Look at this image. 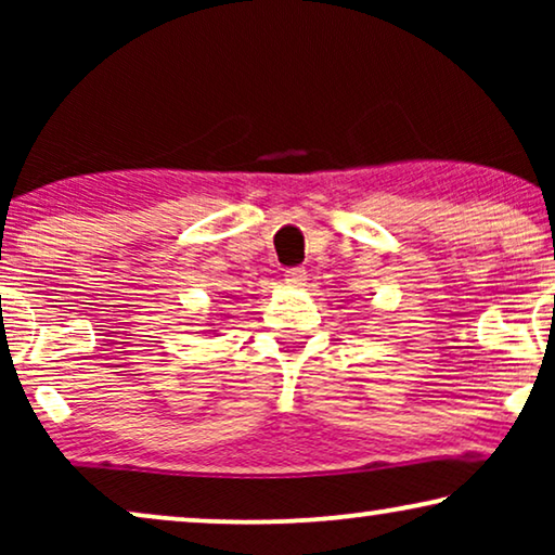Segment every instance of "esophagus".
<instances>
[{
  "label": "esophagus",
  "instance_id": "34e87169",
  "mask_svg": "<svg viewBox=\"0 0 555 555\" xmlns=\"http://www.w3.org/2000/svg\"><path fill=\"white\" fill-rule=\"evenodd\" d=\"M308 280V272L306 268H291L285 270V283L287 285H302Z\"/></svg>",
  "mask_w": 555,
  "mask_h": 555
}]
</instances>
